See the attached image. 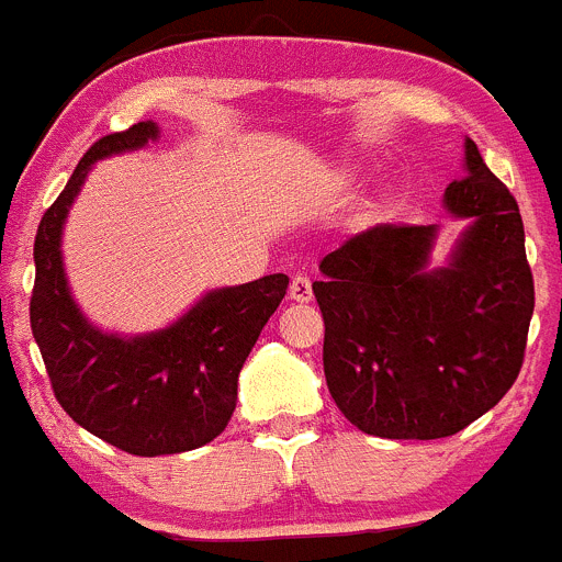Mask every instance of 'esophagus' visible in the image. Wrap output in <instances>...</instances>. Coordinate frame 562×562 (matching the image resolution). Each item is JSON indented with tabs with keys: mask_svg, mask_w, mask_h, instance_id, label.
Returning a JSON list of instances; mask_svg holds the SVG:
<instances>
[{
	"mask_svg": "<svg viewBox=\"0 0 562 562\" xmlns=\"http://www.w3.org/2000/svg\"><path fill=\"white\" fill-rule=\"evenodd\" d=\"M288 296H291V302H311L313 299V285H311V277L307 274H296L291 280V291H288Z\"/></svg>",
	"mask_w": 562,
	"mask_h": 562,
	"instance_id": "obj_1",
	"label": "esophagus"
}]
</instances>
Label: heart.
Wrapping results in <instances>:
<instances>
[{
  "label": "heart",
  "mask_w": 562,
  "mask_h": 562,
  "mask_svg": "<svg viewBox=\"0 0 562 562\" xmlns=\"http://www.w3.org/2000/svg\"><path fill=\"white\" fill-rule=\"evenodd\" d=\"M338 180H340V182H346V180H349V171H340V177H338Z\"/></svg>",
  "instance_id": "heart-1"
}]
</instances>
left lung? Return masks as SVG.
Wrapping results in <instances>:
<instances>
[{"label":"left lung","mask_w":562,"mask_h":562,"mask_svg":"<svg viewBox=\"0 0 562 562\" xmlns=\"http://www.w3.org/2000/svg\"><path fill=\"white\" fill-rule=\"evenodd\" d=\"M443 207L465 222L432 266L438 224H380L329 251L313 282L324 316V376L363 432L432 440L460 432L510 391L535 307L513 193L463 144Z\"/></svg>","instance_id":"obj_1"}]
</instances>
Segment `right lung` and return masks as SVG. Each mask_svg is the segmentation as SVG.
Segmentation results:
<instances>
[{
	"label": "right lung",
	"mask_w": 562,
	"mask_h": 562,
	"mask_svg": "<svg viewBox=\"0 0 562 562\" xmlns=\"http://www.w3.org/2000/svg\"><path fill=\"white\" fill-rule=\"evenodd\" d=\"M160 138L155 122L99 138L77 162L35 235L30 324L63 411L110 447L138 458L180 454L224 432L238 400V374L257 335L288 291L285 274L213 288L169 327L108 333L71 296L63 229L91 166Z\"/></svg>",
	"instance_id": "obj_1"
}]
</instances>
